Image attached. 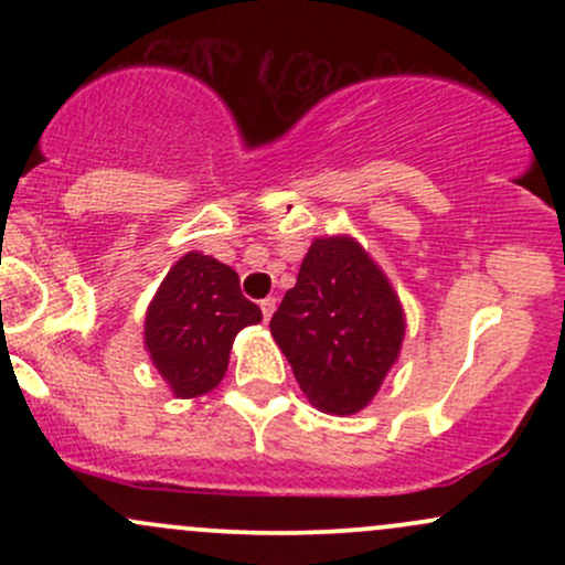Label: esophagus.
I'll return each mask as SVG.
<instances>
[{"mask_svg": "<svg viewBox=\"0 0 565 565\" xmlns=\"http://www.w3.org/2000/svg\"><path fill=\"white\" fill-rule=\"evenodd\" d=\"M260 310H263L265 321H270V316L276 313V297H265V300L260 302Z\"/></svg>", "mask_w": 565, "mask_h": 565, "instance_id": "1", "label": "esophagus"}]
</instances>
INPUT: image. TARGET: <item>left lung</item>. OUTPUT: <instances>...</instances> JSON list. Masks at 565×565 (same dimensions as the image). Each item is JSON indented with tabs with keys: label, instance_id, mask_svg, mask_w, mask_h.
<instances>
[{
	"label": "left lung",
	"instance_id": "obj_1",
	"mask_svg": "<svg viewBox=\"0 0 565 565\" xmlns=\"http://www.w3.org/2000/svg\"><path fill=\"white\" fill-rule=\"evenodd\" d=\"M300 391L323 414L361 412L385 382L406 334L391 278L348 233L319 236L270 319Z\"/></svg>",
	"mask_w": 565,
	"mask_h": 565
}]
</instances>
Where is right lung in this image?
Listing matches in <instances>:
<instances>
[{
    "mask_svg": "<svg viewBox=\"0 0 565 565\" xmlns=\"http://www.w3.org/2000/svg\"><path fill=\"white\" fill-rule=\"evenodd\" d=\"M260 321L231 265L188 252L148 302L142 342L174 398H196L225 377L236 334Z\"/></svg>",
    "mask_w": 565,
    "mask_h": 565,
    "instance_id": "obj_1",
    "label": "right lung"
}]
</instances>
